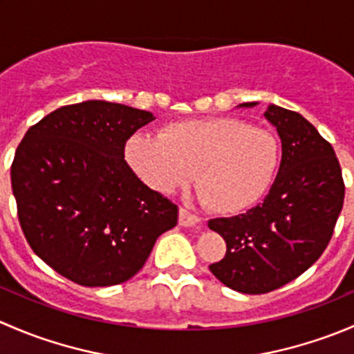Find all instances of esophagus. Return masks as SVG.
<instances>
[{
	"mask_svg": "<svg viewBox=\"0 0 354 354\" xmlns=\"http://www.w3.org/2000/svg\"><path fill=\"white\" fill-rule=\"evenodd\" d=\"M178 223H180V226L192 227V226H197V224L200 223V217L197 216V214H194V212H190V210L180 207V216H178Z\"/></svg>",
	"mask_w": 354,
	"mask_h": 354,
	"instance_id": "obj_1",
	"label": "esophagus"
}]
</instances>
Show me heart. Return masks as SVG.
<instances>
[{
	"mask_svg": "<svg viewBox=\"0 0 354 354\" xmlns=\"http://www.w3.org/2000/svg\"><path fill=\"white\" fill-rule=\"evenodd\" d=\"M133 173L152 190L171 194L197 174L203 205L238 214L267 195L281 164V142L240 118L169 123L159 135L135 133L124 147Z\"/></svg>",
	"mask_w": 354,
	"mask_h": 354,
	"instance_id": "obj_1",
	"label": "heart"
}]
</instances>
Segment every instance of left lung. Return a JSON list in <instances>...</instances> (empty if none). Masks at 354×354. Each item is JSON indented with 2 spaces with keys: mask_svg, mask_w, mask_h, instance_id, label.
I'll return each instance as SVG.
<instances>
[{
  "mask_svg": "<svg viewBox=\"0 0 354 354\" xmlns=\"http://www.w3.org/2000/svg\"><path fill=\"white\" fill-rule=\"evenodd\" d=\"M266 118L283 144L276 181L253 209L209 221L226 241V255L210 263V272L245 295L274 291L312 267L329 245L344 202L341 166L317 128L299 113L274 104Z\"/></svg>",
  "mask_w": 354,
  "mask_h": 354,
  "instance_id": "1",
  "label": "left lung"
}]
</instances>
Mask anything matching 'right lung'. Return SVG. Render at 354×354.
Instances as JSON below:
<instances>
[{"label":"right lung","mask_w":354,"mask_h":354,"mask_svg":"<svg viewBox=\"0 0 354 354\" xmlns=\"http://www.w3.org/2000/svg\"><path fill=\"white\" fill-rule=\"evenodd\" d=\"M152 113L108 101L63 106L17 147L12 190L28 245L80 286L121 284L144 267L178 205L142 183L127 140Z\"/></svg>","instance_id":"add662e5"}]
</instances>
